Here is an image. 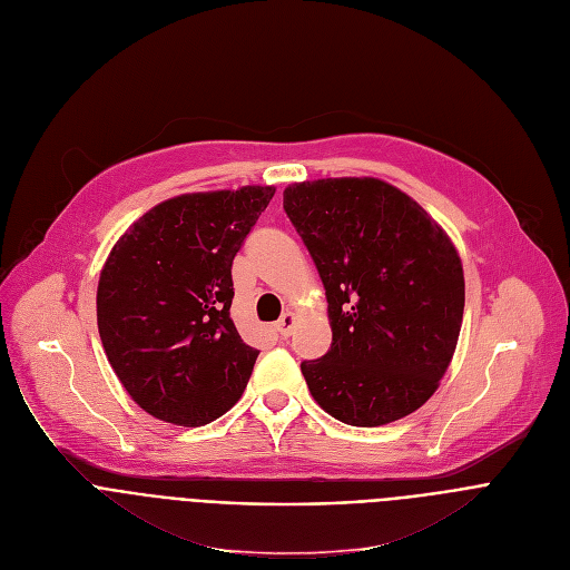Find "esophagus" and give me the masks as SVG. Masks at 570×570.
<instances>
[{
    "mask_svg": "<svg viewBox=\"0 0 570 570\" xmlns=\"http://www.w3.org/2000/svg\"><path fill=\"white\" fill-rule=\"evenodd\" d=\"M295 314L293 312H284L282 314V318L275 323V330H277V334L279 336H288L291 332H293V327H295Z\"/></svg>",
    "mask_w": 570,
    "mask_h": 570,
    "instance_id": "esophagus-1",
    "label": "esophagus"
}]
</instances>
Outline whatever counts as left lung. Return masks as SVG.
Segmentation results:
<instances>
[{
    "mask_svg": "<svg viewBox=\"0 0 570 570\" xmlns=\"http://www.w3.org/2000/svg\"><path fill=\"white\" fill-rule=\"evenodd\" d=\"M284 210L327 295L332 346L302 362L314 401L351 426L422 407L459 344L465 279L442 226L377 178H318L284 189Z\"/></svg>",
    "mask_w": 570,
    "mask_h": 570,
    "instance_id": "obj_1",
    "label": "left lung"
}]
</instances>
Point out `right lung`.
<instances>
[{
    "mask_svg": "<svg viewBox=\"0 0 570 570\" xmlns=\"http://www.w3.org/2000/svg\"><path fill=\"white\" fill-rule=\"evenodd\" d=\"M273 185L193 193L141 215L111 247L96 314L132 401L176 426L215 422L243 396L258 351L232 321L234 256Z\"/></svg>",
    "mask_w": 570,
    "mask_h": 570,
    "instance_id": "add662e5",
    "label": "right lung"
}]
</instances>
